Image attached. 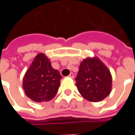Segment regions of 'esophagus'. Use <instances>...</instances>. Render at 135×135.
I'll return each mask as SVG.
<instances>
[{
    "label": "esophagus",
    "instance_id": "1",
    "mask_svg": "<svg viewBox=\"0 0 135 135\" xmlns=\"http://www.w3.org/2000/svg\"><path fill=\"white\" fill-rule=\"evenodd\" d=\"M69 76L70 78H74V74L72 73V72H71V73L69 74Z\"/></svg>",
    "mask_w": 135,
    "mask_h": 135
}]
</instances>
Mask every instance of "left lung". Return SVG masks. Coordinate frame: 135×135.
I'll use <instances>...</instances> for the list:
<instances>
[{"label": "left lung", "instance_id": "1", "mask_svg": "<svg viewBox=\"0 0 135 135\" xmlns=\"http://www.w3.org/2000/svg\"><path fill=\"white\" fill-rule=\"evenodd\" d=\"M75 80L79 93L89 101H100L111 92L110 71L97 57L87 58L81 62Z\"/></svg>", "mask_w": 135, "mask_h": 135}]
</instances>
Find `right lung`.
Instances as JSON below:
<instances>
[{"label": "right lung", "instance_id": "1", "mask_svg": "<svg viewBox=\"0 0 135 135\" xmlns=\"http://www.w3.org/2000/svg\"><path fill=\"white\" fill-rule=\"evenodd\" d=\"M61 78L59 71L52 67L47 56L39 53L25 73L23 89L26 95L33 101H49L57 94Z\"/></svg>", "mask_w": 135, "mask_h": 135}]
</instances>
